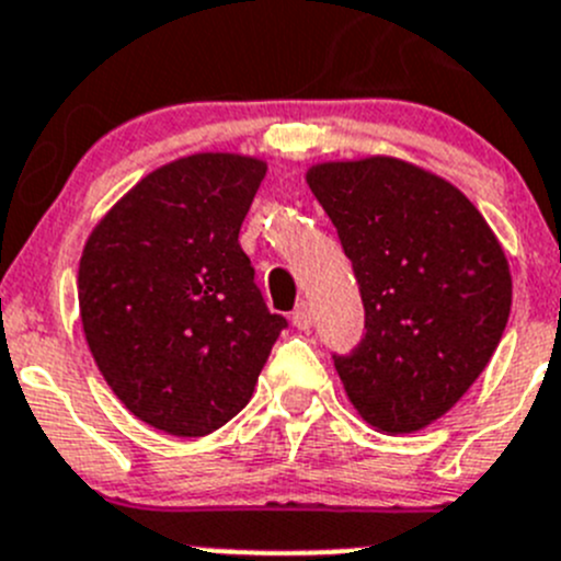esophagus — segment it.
<instances>
[{"instance_id":"34e87169","label":"esophagus","mask_w":561,"mask_h":561,"mask_svg":"<svg viewBox=\"0 0 561 561\" xmlns=\"http://www.w3.org/2000/svg\"><path fill=\"white\" fill-rule=\"evenodd\" d=\"M293 325H296L298 331H309L312 329V309L307 307V304H301V307L293 312Z\"/></svg>"}]
</instances>
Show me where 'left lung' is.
<instances>
[{"label": "left lung", "mask_w": 561, "mask_h": 561, "mask_svg": "<svg viewBox=\"0 0 561 561\" xmlns=\"http://www.w3.org/2000/svg\"><path fill=\"white\" fill-rule=\"evenodd\" d=\"M307 183L353 263L364 340L334 356L347 400L375 431L442 419L491 362L513 304L507 257L460 188L411 161H323Z\"/></svg>", "instance_id": "8db88e82"}]
</instances>
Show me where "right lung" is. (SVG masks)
Wrapping results in <instances>:
<instances>
[{"label":"right lung","instance_id":"add662e5","mask_svg":"<svg viewBox=\"0 0 561 561\" xmlns=\"http://www.w3.org/2000/svg\"><path fill=\"white\" fill-rule=\"evenodd\" d=\"M268 164L194 153L136 183L95 225L79 260L87 345L145 425L199 438L257 386L287 320L268 312L238 243Z\"/></svg>","mask_w":561,"mask_h":561}]
</instances>
